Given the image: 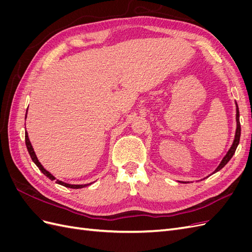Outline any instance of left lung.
Segmentation results:
<instances>
[{"instance_id":"obj_1","label":"left lung","mask_w":252,"mask_h":252,"mask_svg":"<svg viewBox=\"0 0 252 252\" xmlns=\"http://www.w3.org/2000/svg\"><path fill=\"white\" fill-rule=\"evenodd\" d=\"M235 107H236V114H235V121H236V129H235V134H234V139L232 142L231 147L229 148V150L227 151L226 156L223 158L222 161L219 164V166L217 167V169L213 171L212 173H216L219 170H220L223 168V167L230 161V158H232V156L234 155V152L236 150V147H238V145L240 143V136H241V124H240V111H239V106L235 102Z\"/></svg>"}]
</instances>
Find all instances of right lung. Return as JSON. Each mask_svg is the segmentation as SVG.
<instances>
[{
    "label": "right lung",
    "instance_id": "add662e5",
    "mask_svg": "<svg viewBox=\"0 0 252 252\" xmlns=\"http://www.w3.org/2000/svg\"><path fill=\"white\" fill-rule=\"evenodd\" d=\"M27 110H28V109H27ZM26 118H27V111H26L25 120H26ZM25 143H26V147H27V150H28L29 155H30V158H32L33 163H34L37 167H39V169H40L45 175H46L47 178H49L51 181L56 180V178L53 177V175H52L49 171H47L46 169H45L44 167H43V165L39 162V159H37L35 152H34V150H33V148H32V143H30V140H29V138H28V132H27V131H25ZM56 183H58V184L62 185V186H65V187H68V188H73V189H79V188H83V187L88 186L87 184H85V185H71V184H67V183H64V182H62V181H59V180H57Z\"/></svg>",
    "mask_w": 252,
    "mask_h": 252
}]
</instances>
